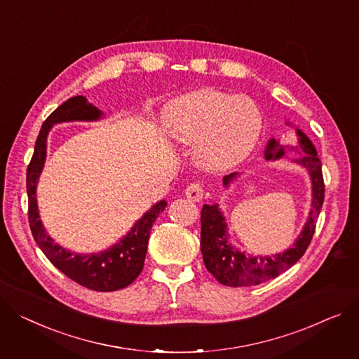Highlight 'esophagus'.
Returning a JSON list of instances; mask_svg holds the SVG:
<instances>
[{
	"mask_svg": "<svg viewBox=\"0 0 359 359\" xmlns=\"http://www.w3.org/2000/svg\"><path fill=\"white\" fill-rule=\"evenodd\" d=\"M184 194H186L187 199L194 201V202H201L202 198H203V186H202L199 182L190 183V184L186 187Z\"/></svg>",
	"mask_w": 359,
	"mask_h": 359,
	"instance_id": "1",
	"label": "esophagus"
}]
</instances>
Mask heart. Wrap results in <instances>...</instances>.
Wrapping results in <instances>:
<instances>
[{"label":"heart","mask_w":359,"mask_h":359,"mask_svg":"<svg viewBox=\"0 0 359 359\" xmlns=\"http://www.w3.org/2000/svg\"><path fill=\"white\" fill-rule=\"evenodd\" d=\"M163 128L179 144H195L196 163L203 169L225 170L254 150L262 130V114L245 95L206 88L167 104Z\"/></svg>","instance_id":"obj_1"}]
</instances>
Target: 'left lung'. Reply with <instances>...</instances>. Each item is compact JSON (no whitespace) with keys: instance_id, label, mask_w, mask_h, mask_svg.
Wrapping results in <instances>:
<instances>
[{"instance_id":"1","label":"left lung","mask_w":359,"mask_h":359,"mask_svg":"<svg viewBox=\"0 0 359 359\" xmlns=\"http://www.w3.org/2000/svg\"><path fill=\"white\" fill-rule=\"evenodd\" d=\"M299 137V150L304 154L292 160L307 170L312 180V208L307 221L292 248L271 257H252L238 251L228 241V228L219 205H203L201 212V250L205 267L221 284L229 287H248L264 283L289 270L306 252L316 228V219L325 199V183L322 175V163L318 157L313 142L309 137L296 130ZM284 156V146L270 138L264 151L267 160H278ZM238 173L224 177V186L228 187Z\"/></svg>"}]
</instances>
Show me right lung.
<instances>
[{
    "mask_svg": "<svg viewBox=\"0 0 359 359\" xmlns=\"http://www.w3.org/2000/svg\"><path fill=\"white\" fill-rule=\"evenodd\" d=\"M101 116L102 112L88 102L82 95L67 100L47 116L36 140L34 153L27 167L29 222L34 241L57 270L86 289L115 292L127 287L142 271L151 226L158 213L164 210L167 202L160 201L151 206L123 240H119L111 248L93 254H76L53 243L52 238L47 235L40 219L36 198L37 182L46 161L47 135L50 128L55 124L67 121H97Z\"/></svg>",
    "mask_w": 359,
    "mask_h": 359,
    "instance_id": "right-lung-1",
    "label": "right lung"
}]
</instances>
